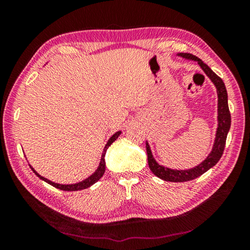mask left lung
<instances>
[{
	"mask_svg": "<svg viewBox=\"0 0 250 250\" xmlns=\"http://www.w3.org/2000/svg\"><path fill=\"white\" fill-rule=\"evenodd\" d=\"M177 56H181L182 58L188 59V61L197 62V64L201 66V68L204 70V73L208 76L209 79L213 82L217 89V97H218V128L216 131V138H215V142L213 146L211 152L208 156L203 161L201 164L197 167L189 168V170H172V168L166 167L160 164L154 160L153 155L150 149L149 143L146 142V154H147V163H149V167L154 175L160 177L161 180L168 181V182H186L196 179V177L201 176L203 173L208 171L210 167H213L216 164L219 159L222 158L224 149H225L226 145V138L227 133L230 128V112L229 108H228V101H227V90L225 87V83L219 78L218 76L211 70L208 66L202 62L196 56L192 54L188 53H180Z\"/></svg>",
	"mask_w": 250,
	"mask_h": 250,
	"instance_id": "left-lung-1",
	"label": "left lung"
}]
</instances>
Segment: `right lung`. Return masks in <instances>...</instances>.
Masks as SVG:
<instances>
[{
	"instance_id": "right-lung-1",
	"label": "right lung",
	"mask_w": 250,
	"mask_h": 250,
	"mask_svg": "<svg viewBox=\"0 0 250 250\" xmlns=\"http://www.w3.org/2000/svg\"><path fill=\"white\" fill-rule=\"evenodd\" d=\"M121 134V131H118V132H116L115 134L112 135L111 138L109 139L108 140V142H107V145L104 146V152H103V155H101V160H100V163H99V167H98V168H97L96 170V172L94 173V174H91L89 177H87L86 180H83V181H82V182H78V183H76V184H58V183H54V182H52V181H49V180H47V179H45L44 176H41L39 173H37L35 170H34V168L31 167V168H32V171L35 173V174L40 177L41 180H43V181H45L46 183H48V184H50L52 186H54V188H59V189H62V191H80V189H84V188H89V186H91L92 184H95L97 181H99L100 180V177L104 175V170H105V161H104V155H105V152H107V149L108 147L112 145L113 142H115L117 139H118V137H119V135Z\"/></svg>"
}]
</instances>
